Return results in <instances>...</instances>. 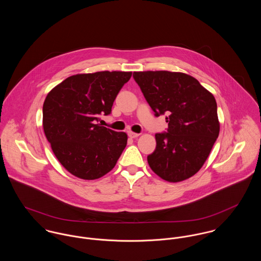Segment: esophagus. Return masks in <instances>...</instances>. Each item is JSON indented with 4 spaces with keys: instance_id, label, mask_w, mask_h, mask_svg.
Listing matches in <instances>:
<instances>
[{
    "instance_id": "1",
    "label": "esophagus",
    "mask_w": 261,
    "mask_h": 261,
    "mask_svg": "<svg viewBox=\"0 0 261 261\" xmlns=\"http://www.w3.org/2000/svg\"><path fill=\"white\" fill-rule=\"evenodd\" d=\"M127 135H128V137H129L130 139H135V138H138V137L140 136L139 134L134 133V132H128V133H127Z\"/></svg>"
}]
</instances>
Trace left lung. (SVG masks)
Segmentation results:
<instances>
[{
  "label": "left lung",
  "instance_id": "obj_1",
  "mask_svg": "<svg viewBox=\"0 0 261 261\" xmlns=\"http://www.w3.org/2000/svg\"><path fill=\"white\" fill-rule=\"evenodd\" d=\"M134 78L155 115L168 114V133L154 136L156 147L148 155L150 169L171 183L191 178L203 167L219 136L214 95L182 72L138 71Z\"/></svg>",
  "mask_w": 261,
  "mask_h": 261
}]
</instances>
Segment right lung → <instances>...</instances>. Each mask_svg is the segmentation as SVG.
<instances>
[{"label": "right lung", "instance_id": "obj_1", "mask_svg": "<svg viewBox=\"0 0 261 261\" xmlns=\"http://www.w3.org/2000/svg\"><path fill=\"white\" fill-rule=\"evenodd\" d=\"M133 72L99 71L67 77L43 105V129L59 163L75 177L96 180L114 168L127 135L96 123Z\"/></svg>", "mask_w": 261, "mask_h": 261}]
</instances>
